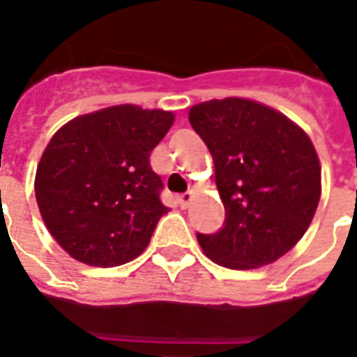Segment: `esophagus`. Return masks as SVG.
<instances>
[{
	"label": "esophagus",
	"mask_w": 357,
	"mask_h": 357,
	"mask_svg": "<svg viewBox=\"0 0 357 357\" xmlns=\"http://www.w3.org/2000/svg\"><path fill=\"white\" fill-rule=\"evenodd\" d=\"M193 199H195L193 191H187V193L179 195V197H178L179 206H181V208H187V206H189V204L193 202Z\"/></svg>",
	"instance_id": "1"
}]
</instances>
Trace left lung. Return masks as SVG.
<instances>
[{
	"instance_id": "1",
	"label": "left lung",
	"mask_w": 357,
	"mask_h": 357,
	"mask_svg": "<svg viewBox=\"0 0 357 357\" xmlns=\"http://www.w3.org/2000/svg\"><path fill=\"white\" fill-rule=\"evenodd\" d=\"M189 122L214 158L222 229L197 233L210 260L260 268L306 233L321 197V166L306 132L262 102L227 97L195 105Z\"/></svg>"
}]
</instances>
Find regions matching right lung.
Masks as SVG:
<instances>
[{"label":"right lung","instance_id":"add662e5","mask_svg":"<svg viewBox=\"0 0 357 357\" xmlns=\"http://www.w3.org/2000/svg\"><path fill=\"white\" fill-rule=\"evenodd\" d=\"M172 124L166 110L118 105L74 118L51 137L36 170V201L74 260L112 268L147 248L168 212L149 156Z\"/></svg>","mask_w":357,"mask_h":357}]
</instances>
